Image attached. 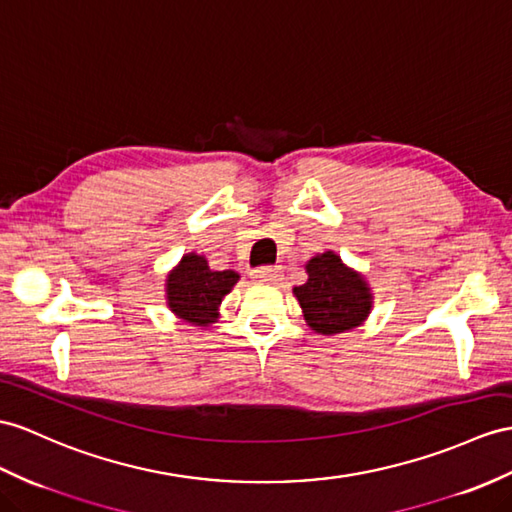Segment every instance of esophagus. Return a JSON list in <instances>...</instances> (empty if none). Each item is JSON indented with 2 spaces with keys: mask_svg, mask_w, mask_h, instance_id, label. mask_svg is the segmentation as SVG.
<instances>
[{
  "mask_svg": "<svg viewBox=\"0 0 512 512\" xmlns=\"http://www.w3.org/2000/svg\"><path fill=\"white\" fill-rule=\"evenodd\" d=\"M282 276V267L278 265H267V267H258L254 271V278L260 282H278Z\"/></svg>",
  "mask_w": 512,
  "mask_h": 512,
  "instance_id": "esophagus-1",
  "label": "esophagus"
}]
</instances>
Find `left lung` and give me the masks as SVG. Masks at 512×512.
<instances>
[{
    "label": "left lung",
    "instance_id": "8db88e82",
    "mask_svg": "<svg viewBox=\"0 0 512 512\" xmlns=\"http://www.w3.org/2000/svg\"><path fill=\"white\" fill-rule=\"evenodd\" d=\"M308 280L293 293L304 319L319 334H339L358 328L371 310V289L365 278L345 267L341 256L323 252L306 263Z\"/></svg>",
    "mask_w": 512,
    "mask_h": 512
}]
</instances>
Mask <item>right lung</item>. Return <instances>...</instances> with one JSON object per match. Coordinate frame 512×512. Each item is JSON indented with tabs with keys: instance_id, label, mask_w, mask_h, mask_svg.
I'll return each instance as SVG.
<instances>
[{
	"instance_id": "obj_1",
	"label": "right lung",
	"mask_w": 512,
	"mask_h": 512,
	"mask_svg": "<svg viewBox=\"0 0 512 512\" xmlns=\"http://www.w3.org/2000/svg\"><path fill=\"white\" fill-rule=\"evenodd\" d=\"M236 282L239 273L232 269L213 271L204 256L191 252L182 256L180 265L167 276V306L184 321L208 326L219 317L221 299Z\"/></svg>"
}]
</instances>
